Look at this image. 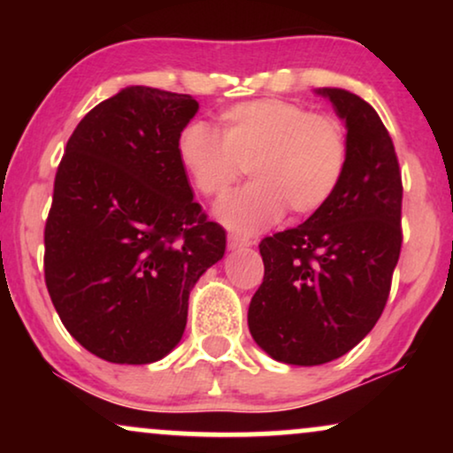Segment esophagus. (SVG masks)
I'll return each instance as SVG.
<instances>
[{"instance_id":"34e87169","label":"esophagus","mask_w":453,"mask_h":453,"mask_svg":"<svg viewBox=\"0 0 453 453\" xmlns=\"http://www.w3.org/2000/svg\"><path fill=\"white\" fill-rule=\"evenodd\" d=\"M253 239L241 237V234H228V250H243V247H251Z\"/></svg>"}]
</instances>
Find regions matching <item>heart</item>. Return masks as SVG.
I'll return each instance as SVG.
<instances>
[{"label": "heart", "mask_w": 453, "mask_h": 453, "mask_svg": "<svg viewBox=\"0 0 453 453\" xmlns=\"http://www.w3.org/2000/svg\"><path fill=\"white\" fill-rule=\"evenodd\" d=\"M220 134L189 121L177 135L179 163L206 197L231 189L250 169L256 181L222 197L216 216L253 233L290 210L307 216L324 208L349 166V134L332 113H311L282 98L237 103L220 113Z\"/></svg>", "instance_id": "1"}]
</instances>
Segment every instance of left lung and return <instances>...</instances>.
<instances>
[{"label":"left lung","instance_id":"1","mask_svg":"<svg viewBox=\"0 0 453 453\" xmlns=\"http://www.w3.org/2000/svg\"><path fill=\"white\" fill-rule=\"evenodd\" d=\"M349 134V166L332 200L303 225L262 239L264 282L247 324L272 358L324 365L373 330L402 247V175L394 142L361 96L319 88Z\"/></svg>","mask_w":453,"mask_h":453}]
</instances>
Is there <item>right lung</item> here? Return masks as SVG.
Returning <instances> with one entry per match:
<instances>
[{"label": "right lung", "mask_w": 453, "mask_h": 453, "mask_svg": "<svg viewBox=\"0 0 453 453\" xmlns=\"http://www.w3.org/2000/svg\"><path fill=\"white\" fill-rule=\"evenodd\" d=\"M197 101L129 86L73 129L45 225V282L65 330L109 363L160 361L226 233L194 200L177 135Z\"/></svg>", "instance_id": "add662e5"}]
</instances>
